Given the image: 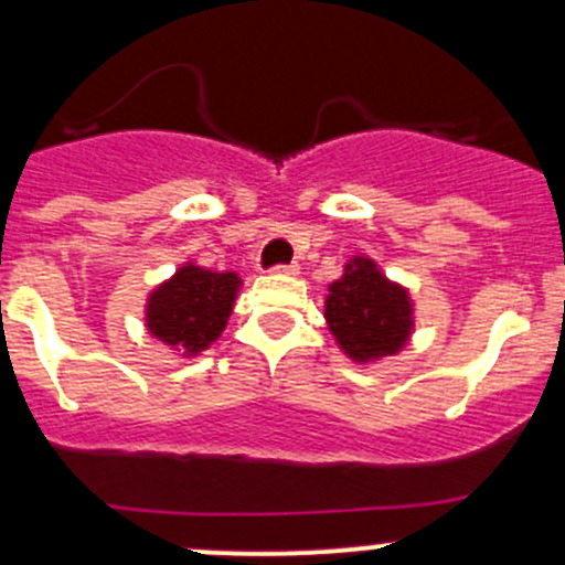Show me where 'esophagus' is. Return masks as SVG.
Masks as SVG:
<instances>
[{"instance_id":"34e87169","label":"esophagus","mask_w":565,"mask_h":565,"mask_svg":"<svg viewBox=\"0 0 565 565\" xmlns=\"http://www.w3.org/2000/svg\"><path fill=\"white\" fill-rule=\"evenodd\" d=\"M273 273H281V276H295V273H298V265H295V262H289V265H276L273 267Z\"/></svg>"}]
</instances>
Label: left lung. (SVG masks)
Returning a JSON list of instances; mask_svg holds the SVG:
<instances>
[{"label":"left lung","instance_id":"8db88e82","mask_svg":"<svg viewBox=\"0 0 565 565\" xmlns=\"http://www.w3.org/2000/svg\"><path fill=\"white\" fill-rule=\"evenodd\" d=\"M324 319L344 355L369 363L396 355L413 333V300L388 281L366 256L347 262L344 276L330 284Z\"/></svg>","mask_w":565,"mask_h":565}]
</instances>
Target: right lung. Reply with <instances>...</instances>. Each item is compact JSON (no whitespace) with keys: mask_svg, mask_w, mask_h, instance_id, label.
I'll return each mask as SVG.
<instances>
[{"mask_svg":"<svg viewBox=\"0 0 565 565\" xmlns=\"http://www.w3.org/2000/svg\"><path fill=\"white\" fill-rule=\"evenodd\" d=\"M237 289V273H213L188 262L147 300V330L163 344L196 355L226 328Z\"/></svg>","mask_w":565,"mask_h":565,"instance_id":"add662e5","label":"right lung"}]
</instances>
